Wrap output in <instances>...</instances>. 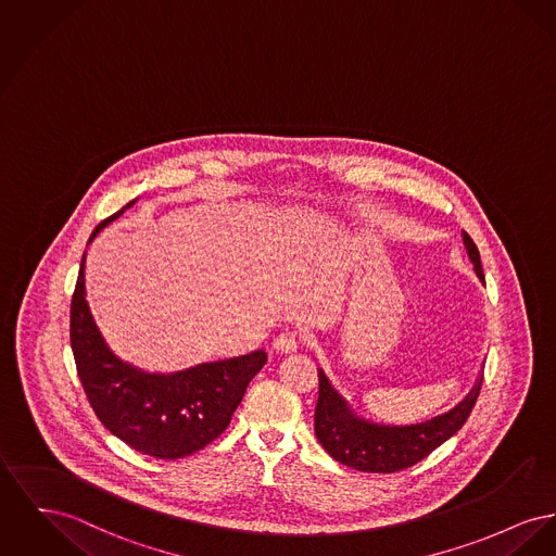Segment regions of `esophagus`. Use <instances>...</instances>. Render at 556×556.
<instances>
[{
  "mask_svg": "<svg viewBox=\"0 0 556 556\" xmlns=\"http://www.w3.org/2000/svg\"><path fill=\"white\" fill-rule=\"evenodd\" d=\"M304 342H306V333H302V331H283L281 336L275 338L273 346L277 351H281V353H294V351H298V346L304 344Z\"/></svg>",
  "mask_w": 556,
  "mask_h": 556,
  "instance_id": "1",
  "label": "esophagus"
}]
</instances>
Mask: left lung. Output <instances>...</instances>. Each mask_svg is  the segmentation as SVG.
Segmentation results:
<instances>
[{"label": "left lung", "mask_w": 556, "mask_h": 556, "mask_svg": "<svg viewBox=\"0 0 556 556\" xmlns=\"http://www.w3.org/2000/svg\"><path fill=\"white\" fill-rule=\"evenodd\" d=\"M462 239L468 258L475 264L477 277L481 283H485L481 256L475 241L468 232H462ZM481 382L483 376L452 412L441 414L428 422L409 426L376 425L357 416L346 399L331 387L326 371L319 369L315 434L329 456L361 472L405 470L432 454L464 426L477 403Z\"/></svg>", "instance_id": "left-lung-1"}]
</instances>
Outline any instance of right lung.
Returning a JSON list of instances; mask_svg holds the SVG:
<instances>
[{
    "label": "right lung",
    "instance_id": "right-lung-1",
    "mask_svg": "<svg viewBox=\"0 0 556 556\" xmlns=\"http://www.w3.org/2000/svg\"><path fill=\"white\" fill-rule=\"evenodd\" d=\"M134 201L102 220L90 241ZM84 264L86 252L71 300V349L100 422L131 450L157 459L191 456L210 445L227 430L266 353L201 363L176 374H147L119 359L100 336L86 302Z\"/></svg>",
    "mask_w": 556,
    "mask_h": 556
}]
</instances>
